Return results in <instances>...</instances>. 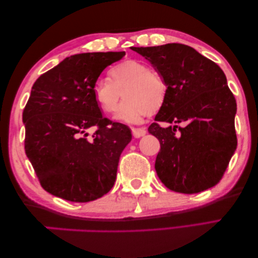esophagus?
I'll return each instance as SVG.
<instances>
[{
  "mask_svg": "<svg viewBox=\"0 0 258 258\" xmlns=\"http://www.w3.org/2000/svg\"><path fill=\"white\" fill-rule=\"evenodd\" d=\"M132 133H133V136L135 138H139L142 136H144L146 134V130L144 128H132Z\"/></svg>",
  "mask_w": 258,
  "mask_h": 258,
  "instance_id": "esophagus-1",
  "label": "esophagus"
}]
</instances>
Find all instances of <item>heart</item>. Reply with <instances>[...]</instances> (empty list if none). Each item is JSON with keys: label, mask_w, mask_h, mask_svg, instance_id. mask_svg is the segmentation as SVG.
Masks as SVG:
<instances>
[{"label": "heart", "mask_w": 258, "mask_h": 258, "mask_svg": "<svg viewBox=\"0 0 258 258\" xmlns=\"http://www.w3.org/2000/svg\"><path fill=\"white\" fill-rule=\"evenodd\" d=\"M168 90V81L161 72L136 59H126L108 71V78L97 80L94 96L101 111L111 114L123 94L125 100L117 107L114 119L135 124L163 107Z\"/></svg>", "instance_id": "b5f03b06"}]
</instances>
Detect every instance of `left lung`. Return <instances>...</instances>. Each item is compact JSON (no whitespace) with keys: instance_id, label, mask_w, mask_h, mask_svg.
<instances>
[{"instance_id":"1","label":"left lung","mask_w":258,"mask_h":258,"mask_svg":"<svg viewBox=\"0 0 258 258\" xmlns=\"http://www.w3.org/2000/svg\"><path fill=\"white\" fill-rule=\"evenodd\" d=\"M132 49L161 72L169 86L166 103L149 126L160 142L155 160L160 180L171 191L185 194L215 186L238 144L236 101L224 72L185 44ZM160 121L175 125L163 128Z\"/></svg>"}]
</instances>
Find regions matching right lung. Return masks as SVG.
I'll return each instance as SVG.
<instances>
[{
	"label": "right lung",
	"mask_w": 258,
	"mask_h": 258,
	"mask_svg": "<svg viewBox=\"0 0 258 258\" xmlns=\"http://www.w3.org/2000/svg\"><path fill=\"white\" fill-rule=\"evenodd\" d=\"M121 52L67 57L36 80L23 112L25 152L46 192L73 202L99 199L113 187L132 141L125 124L101 115L94 86ZM95 132L91 137L89 132Z\"/></svg>",
	"instance_id": "right-lung-1"
}]
</instances>
